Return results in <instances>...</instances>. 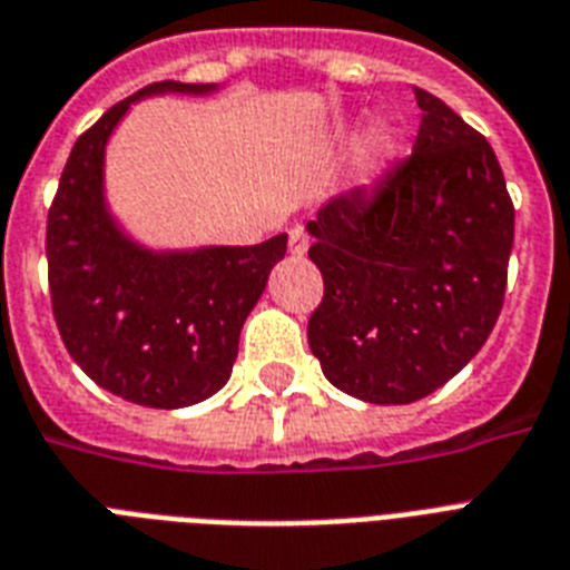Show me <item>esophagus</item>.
I'll list each match as a JSON object with an SVG mask.
<instances>
[{"mask_svg": "<svg viewBox=\"0 0 570 570\" xmlns=\"http://www.w3.org/2000/svg\"><path fill=\"white\" fill-rule=\"evenodd\" d=\"M307 248H311L307 230H304V227H293V230H289V250H293L295 257H304Z\"/></svg>", "mask_w": 570, "mask_h": 570, "instance_id": "1", "label": "esophagus"}]
</instances>
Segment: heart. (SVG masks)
<instances>
[{
  "label": "heart",
  "mask_w": 570,
  "mask_h": 570,
  "mask_svg": "<svg viewBox=\"0 0 570 570\" xmlns=\"http://www.w3.org/2000/svg\"><path fill=\"white\" fill-rule=\"evenodd\" d=\"M396 145H399V138L396 132L390 127H375L373 132H370V138H366V165L373 168V165L384 163V159H390V156L396 154Z\"/></svg>",
  "instance_id": "heart-1"
}]
</instances>
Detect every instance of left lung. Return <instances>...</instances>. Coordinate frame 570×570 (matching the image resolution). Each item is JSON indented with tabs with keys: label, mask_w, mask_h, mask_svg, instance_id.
<instances>
[{
	"label": "left lung",
	"mask_w": 570,
	"mask_h": 570,
	"mask_svg": "<svg viewBox=\"0 0 570 570\" xmlns=\"http://www.w3.org/2000/svg\"><path fill=\"white\" fill-rule=\"evenodd\" d=\"M414 97V154L307 222L325 281L307 322L311 352L334 387L373 405L429 396L485 346L514 242L491 145L434 94Z\"/></svg>",
	"instance_id": "left-lung-1"
}]
</instances>
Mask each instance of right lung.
Masks as SVG:
<instances>
[{
    "instance_id": "add662e5",
    "label": "right lung",
    "mask_w": 570,
    "mask_h": 570,
    "mask_svg": "<svg viewBox=\"0 0 570 570\" xmlns=\"http://www.w3.org/2000/svg\"><path fill=\"white\" fill-rule=\"evenodd\" d=\"M218 85L154 82L76 138L47 218L52 313L67 352L102 390L145 407H186L227 384L242 325L286 254L259 245L154 250L106 204V145L129 106Z\"/></svg>"
}]
</instances>
